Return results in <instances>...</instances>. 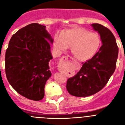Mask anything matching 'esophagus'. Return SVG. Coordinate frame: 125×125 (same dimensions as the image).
I'll use <instances>...</instances> for the list:
<instances>
[{
  "label": "esophagus",
  "mask_w": 125,
  "mask_h": 125,
  "mask_svg": "<svg viewBox=\"0 0 125 125\" xmlns=\"http://www.w3.org/2000/svg\"><path fill=\"white\" fill-rule=\"evenodd\" d=\"M69 58H70V59H73L72 57H71V56H62V59H64V60H68Z\"/></svg>",
  "instance_id": "esophagus-1"
}]
</instances>
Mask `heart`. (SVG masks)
Returning a JSON list of instances; mask_svg holds the SVG:
<instances>
[{
  "instance_id": "obj_1",
  "label": "heart",
  "mask_w": 125,
  "mask_h": 125,
  "mask_svg": "<svg viewBox=\"0 0 125 125\" xmlns=\"http://www.w3.org/2000/svg\"><path fill=\"white\" fill-rule=\"evenodd\" d=\"M101 43L99 34L79 27L63 30L60 36L56 35L53 39V46L56 50L64 51L71 47L73 54L81 61L91 59L98 52Z\"/></svg>"
}]
</instances>
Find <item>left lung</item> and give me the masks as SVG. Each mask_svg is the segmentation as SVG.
<instances>
[{
  "label": "left lung",
  "instance_id": "8db88e82",
  "mask_svg": "<svg viewBox=\"0 0 125 125\" xmlns=\"http://www.w3.org/2000/svg\"><path fill=\"white\" fill-rule=\"evenodd\" d=\"M92 26L100 34L103 45L91 59L83 64L79 72L67 81V90L74 96H89L100 91L116 69L118 47L114 35L101 24Z\"/></svg>",
  "mask_w": 125,
  "mask_h": 125
}]
</instances>
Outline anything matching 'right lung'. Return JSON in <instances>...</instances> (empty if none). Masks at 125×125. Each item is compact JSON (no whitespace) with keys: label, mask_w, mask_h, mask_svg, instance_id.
Masks as SVG:
<instances>
[{"label":"right lung","mask_w":125,"mask_h":125,"mask_svg":"<svg viewBox=\"0 0 125 125\" xmlns=\"http://www.w3.org/2000/svg\"><path fill=\"white\" fill-rule=\"evenodd\" d=\"M53 40L46 26L29 24L13 35L5 52V74L10 84L27 99L39 101L51 76L49 62L52 59Z\"/></svg>","instance_id":"add662e5"}]
</instances>
